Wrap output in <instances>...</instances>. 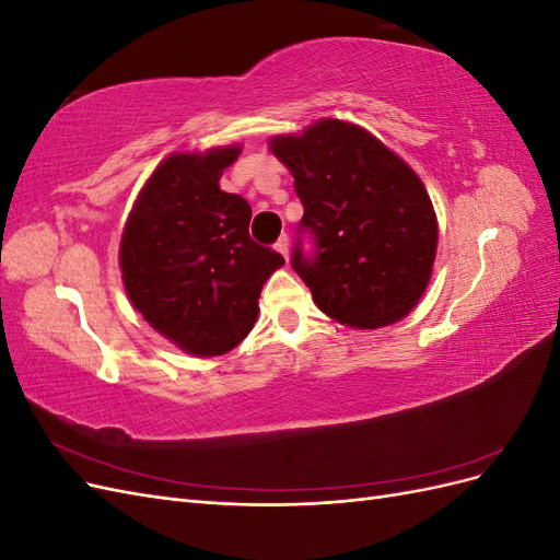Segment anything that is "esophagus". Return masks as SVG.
I'll return each mask as SVG.
<instances>
[{
	"label": "esophagus",
	"mask_w": 560,
	"mask_h": 560,
	"mask_svg": "<svg viewBox=\"0 0 560 560\" xmlns=\"http://www.w3.org/2000/svg\"><path fill=\"white\" fill-rule=\"evenodd\" d=\"M276 249L282 254L284 261L290 259V241H287V235H282V238L276 243Z\"/></svg>",
	"instance_id": "obj_1"
}]
</instances>
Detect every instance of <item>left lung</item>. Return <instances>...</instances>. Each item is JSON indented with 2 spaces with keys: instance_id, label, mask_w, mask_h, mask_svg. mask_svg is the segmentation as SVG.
<instances>
[{
  "instance_id": "1",
  "label": "left lung",
  "mask_w": 560,
  "mask_h": 560,
  "mask_svg": "<svg viewBox=\"0 0 560 560\" xmlns=\"http://www.w3.org/2000/svg\"><path fill=\"white\" fill-rule=\"evenodd\" d=\"M303 202L292 268L341 325L378 329L409 315L436 254V217L420 177L360 126L317 121L270 142ZM308 234L314 249H302Z\"/></svg>"
}]
</instances>
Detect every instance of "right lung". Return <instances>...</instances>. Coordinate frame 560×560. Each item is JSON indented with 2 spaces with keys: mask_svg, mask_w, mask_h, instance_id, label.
<instances>
[{
  "mask_svg": "<svg viewBox=\"0 0 560 560\" xmlns=\"http://www.w3.org/2000/svg\"><path fill=\"white\" fill-rule=\"evenodd\" d=\"M238 147L165 159L135 202L121 238L126 292L182 350L212 358L238 346L259 315L282 254L249 238V202L219 189Z\"/></svg>",
  "mask_w": 560,
  "mask_h": 560,
  "instance_id": "1",
  "label": "right lung"
}]
</instances>
